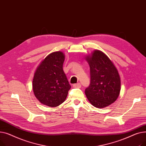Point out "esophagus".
Segmentation results:
<instances>
[{"label":"esophagus","mask_w":146,"mask_h":146,"mask_svg":"<svg viewBox=\"0 0 146 146\" xmlns=\"http://www.w3.org/2000/svg\"><path fill=\"white\" fill-rule=\"evenodd\" d=\"M73 86V88H80L81 87V85H80V83H78L76 84H74Z\"/></svg>","instance_id":"1"}]
</instances>
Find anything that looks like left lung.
I'll use <instances>...</instances> for the list:
<instances>
[{
  "mask_svg": "<svg viewBox=\"0 0 146 146\" xmlns=\"http://www.w3.org/2000/svg\"><path fill=\"white\" fill-rule=\"evenodd\" d=\"M90 70V84L85 89L89 102L98 108L113 103L121 90V78L117 67L104 52L95 50L85 57Z\"/></svg>",
  "mask_w": 146,
  "mask_h": 146,
  "instance_id": "left-lung-1",
  "label": "left lung"
}]
</instances>
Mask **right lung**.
<instances>
[{"mask_svg":"<svg viewBox=\"0 0 146 146\" xmlns=\"http://www.w3.org/2000/svg\"><path fill=\"white\" fill-rule=\"evenodd\" d=\"M65 57L62 51L52 52L41 61L34 72L33 92L44 105L59 106L67 98L71 86L63 71Z\"/></svg>","mask_w":146,"mask_h":146,"instance_id":"1","label":"right lung"}]
</instances>
